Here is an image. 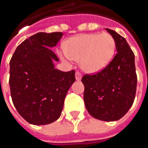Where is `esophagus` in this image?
Here are the masks:
<instances>
[{
  "instance_id": "esophagus-1",
  "label": "esophagus",
  "mask_w": 148,
  "mask_h": 148,
  "mask_svg": "<svg viewBox=\"0 0 148 148\" xmlns=\"http://www.w3.org/2000/svg\"><path fill=\"white\" fill-rule=\"evenodd\" d=\"M82 73L79 72V71H76V80H77V81H80V80L82 79Z\"/></svg>"
}]
</instances>
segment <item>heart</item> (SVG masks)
I'll list each match as a JSON object with an SVG mask.
<instances>
[{
	"instance_id": "b5f03b06",
	"label": "heart",
	"mask_w": 148,
	"mask_h": 148,
	"mask_svg": "<svg viewBox=\"0 0 148 148\" xmlns=\"http://www.w3.org/2000/svg\"><path fill=\"white\" fill-rule=\"evenodd\" d=\"M114 51L115 41L110 34H86L69 38L59 56L68 62L80 61L83 71L95 73L110 62Z\"/></svg>"
}]
</instances>
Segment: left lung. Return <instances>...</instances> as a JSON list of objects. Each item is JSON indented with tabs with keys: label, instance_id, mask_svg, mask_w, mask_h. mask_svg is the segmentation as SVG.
<instances>
[{
	"label": "left lung",
	"instance_id": "obj_1",
	"mask_svg": "<svg viewBox=\"0 0 148 148\" xmlns=\"http://www.w3.org/2000/svg\"><path fill=\"white\" fill-rule=\"evenodd\" d=\"M115 41L117 54L110 63L95 75H85L84 102L89 114L103 121H116L133 105L137 89L134 53L126 39L106 29Z\"/></svg>",
	"mask_w": 148,
	"mask_h": 148
}]
</instances>
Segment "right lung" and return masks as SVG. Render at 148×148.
<instances>
[{"label":"right lung","mask_w":148,"mask_h":148,"mask_svg":"<svg viewBox=\"0 0 148 148\" xmlns=\"http://www.w3.org/2000/svg\"><path fill=\"white\" fill-rule=\"evenodd\" d=\"M62 33H38L15 49L10 62V88L15 109L34 125H45L61 115L64 99L75 82V71L56 69L52 51Z\"/></svg>","instance_id":"add662e5"}]
</instances>
